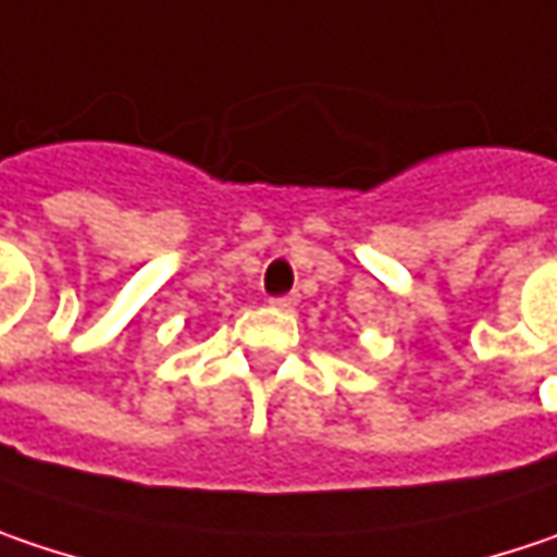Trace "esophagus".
<instances>
[{
  "instance_id": "obj_1",
  "label": "esophagus",
  "mask_w": 557,
  "mask_h": 557,
  "mask_svg": "<svg viewBox=\"0 0 557 557\" xmlns=\"http://www.w3.org/2000/svg\"><path fill=\"white\" fill-rule=\"evenodd\" d=\"M271 306H274V309L293 311L296 309V296H277V299H271Z\"/></svg>"
}]
</instances>
